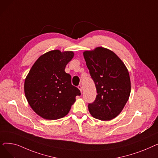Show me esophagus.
I'll list each match as a JSON object with an SVG mask.
<instances>
[{
	"instance_id": "1",
	"label": "esophagus",
	"mask_w": 158,
	"mask_h": 158,
	"mask_svg": "<svg viewBox=\"0 0 158 158\" xmlns=\"http://www.w3.org/2000/svg\"><path fill=\"white\" fill-rule=\"evenodd\" d=\"M78 88H79V89H80V91H81V92L82 93V86H81V85H79L78 86Z\"/></svg>"
}]
</instances>
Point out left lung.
Masks as SVG:
<instances>
[{"label":"left lung","instance_id":"1","mask_svg":"<svg viewBox=\"0 0 158 158\" xmlns=\"http://www.w3.org/2000/svg\"><path fill=\"white\" fill-rule=\"evenodd\" d=\"M83 55L97 94L94 102L88 104L89 111L97 119L110 120L120 114L129 99V72L120 58L107 48L97 47Z\"/></svg>","mask_w":158,"mask_h":158}]
</instances>
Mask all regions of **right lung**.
Segmentation results:
<instances>
[{"instance_id": "right-lung-1", "label": "right lung", "mask_w": 158, "mask_h": 158, "mask_svg": "<svg viewBox=\"0 0 158 158\" xmlns=\"http://www.w3.org/2000/svg\"><path fill=\"white\" fill-rule=\"evenodd\" d=\"M73 52L54 50L41 56L25 80L24 92L34 111L47 120H56L69 113L80 90L71 83L64 71Z\"/></svg>"}]
</instances>
